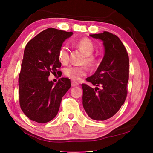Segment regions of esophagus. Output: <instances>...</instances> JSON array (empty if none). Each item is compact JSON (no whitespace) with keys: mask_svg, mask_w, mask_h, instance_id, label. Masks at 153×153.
<instances>
[{"mask_svg":"<svg viewBox=\"0 0 153 153\" xmlns=\"http://www.w3.org/2000/svg\"><path fill=\"white\" fill-rule=\"evenodd\" d=\"M71 84L72 86H77L79 85V83H77L76 81H71Z\"/></svg>","mask_w":153,"mask_h":153,"instance_id":"esophagus-1","label":"esophagus"}]
</instances>
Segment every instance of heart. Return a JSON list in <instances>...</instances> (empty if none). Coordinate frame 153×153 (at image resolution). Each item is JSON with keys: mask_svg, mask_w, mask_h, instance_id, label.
Segmentation results:
<instances>
[{"mask_svg": "<svg viewBox=\"0 0 153 153\" xmlns=\"http://www.w3.org/2000/svg\"><path fill=\"white\" fill-rule=\"evenodd\" d=\"M74 45L85 55V58L82 61L83 64H86L90 67L97 66L98 63L97 59L92 55L94 51V45L91 40L87 38H82L81 39L74 41ZM58 58L62 64L65 65L68 63L69 54L68 46L67 45H63L59 49ZM64 74L73 81H79L82 77L87 74V67L85 65L67 67L65 69Z\"/></svg>", "mask_w": 153, "mask_h": 153, "instance_id": "heart-1", "label": "heart"}]
</instances>
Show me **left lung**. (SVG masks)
I'll return each instance as SVG.
<instances>
[{
	"label": "left lung",
	"instance_id": "1",
	"mask_svg": "<svg viewBox=\"0 0 153 153\" xmlns=\"http://www.w3.org/2000/svg\"><path fill=\"white\" fill-rule=\"evenodd\" d=\"M101 40L105 55L98 69L86 81L96 86L82 84L83 107L89 117L97 121L112 117L123 105L128 94L129 56L125 46L117 36L108 32L90 34Z\"/></svg>",
	"mask_w": 153,
	"mask_h": 153
}]
</instances>
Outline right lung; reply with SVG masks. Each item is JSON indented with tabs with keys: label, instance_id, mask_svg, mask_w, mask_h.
<instances>
[{
	"label": "right lung",
	"instance_id": "add662e5",
	"mask_svg": "<svg viewBox=\"0 0 153 153\" xmlns=\"http://www.w3.org/2000/svg\"><path fill=\"white\" fill-rule=\"evenodd\" d=\"M71 32L48 28L25 46L19 75V104L30 120L44 123L56 117L63 96L71 87L70 79L61 77L55 85L50 74H57L61 66L58 53Z\"/></svg>",
	"mask_w": 153,
	"mask_h": 153
}]
</instances>
